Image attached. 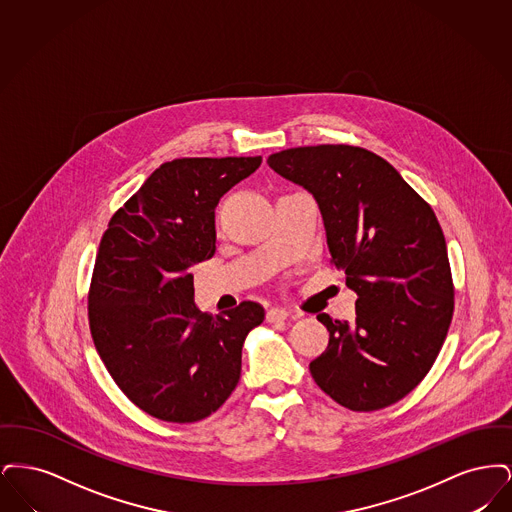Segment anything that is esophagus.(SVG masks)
<instances>
[{
	"label": "esophagus",
	"instance_id": "esophagus-1",
	"mask_svg": "<svg viewBox=\"0 0 512 512\" xmlns=\"http://www.w3.org/2000/svg\"><path fill=\"white\" fill-rule=\"evenodd\" d=\"M288 317H292V313L282 307H272L267 313L268 322H278V320H286Z\"/></svg>",
	"mask_w": 512,
	"mask_h": 512
}]
</instances>
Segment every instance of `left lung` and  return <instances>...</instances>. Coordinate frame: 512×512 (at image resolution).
<instances>
[{
  "mask_svg": "<svg viewBox=\"0 0 512 512\" xmlns=\"http://www.w3.org/2000/svg\"><path fill=\"white\" fill-rule=\"evenodd\" d=\"M267 163L315 195L330 263L359 295L353 324L317 317L330 332L309 365L318 388L349 411L390 407L430 372L453 318L455 286L434 209L365 147H292Z\"/></svg>",
  "mask_w": 512,
  "mask_h": 512,
  "instance_id": "1",
  "label": "left lung"
}]
</instances>
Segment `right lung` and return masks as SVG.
Here are the masks:
<instances>
[{"label":"right lung","mask_w":512,"mask_h":512,"mask_svg":"<svg viewBox=\"0 0 512 512\" xmlns=\"http://www.w3.org/2000/svg\"><path fill=\"white\" fill-rule=\"evenodd\" d=\"M261 157L163 163L111 217L88 292L99 357L122 393L165 422H197L236 390L242 347L265 309L211 317L194 303L192 265L215 255V207Z\"/></svg>","instance_id":"1"}]
</instances>
